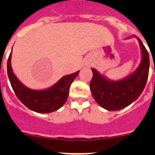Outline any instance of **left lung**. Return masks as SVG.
Masks as SVG:
<instances>
[{"label":"left lung","instance_id":"8db88e82","mask_svg":"<svg viewBox=\"0 0 155 155\" xmlns=\"http://www.w3.org/2000/svg\"><path fill=\"white\" fill-rule=\"evenodd\" d=\"M134 36L139 42L142 55L141 61L136 71L121 80L113 81L101 74L94 68H91V94L95 102L106 110H120L130 105L139 98L147 84L150 67L148 52L141 40L136 35Z\"/></svg>","mask_w":155,"mask_h":155}]
</instances>
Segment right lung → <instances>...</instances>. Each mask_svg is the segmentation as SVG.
<instances>
[{
  "mask_svg": "<svg viewBox=\"0 0 155 155\" xmlns=\"http://www.w3.org/2000/svg\"><path fill=\"white\" fill-rule=\"evenodd\" d=\"M11 59L12 53L8 57L7 65L8 78L16 96L27 108L36 113H49L58 110L65 104L71 83L78 75L80 71L65 75L49 88L34 90L25 86L17 78L12 71Z\"/></svg>",
  "mask_w": 155,
  "mask_h": 155,
  "instance_id": "right-lung-1",
  "label": "right lung"
}]
</instances>
